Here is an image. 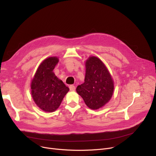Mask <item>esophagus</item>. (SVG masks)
<instances>
[{
  "label": "esophagus",
  "instance_id": "esophagus-1",
  "mask_svg": "<svg viewBox=\"0 0 156 156\" xmlns=\"http://www.w3.org/2000/svg\"><path fill=\"white\" fill-rule=\"evenodd\" d=\"M69 90H70L71 91H75V87L74 86V85H69Z\"/></svg>",
  "mask_w": 156,
  "mask_h": 156
}]
</instances>
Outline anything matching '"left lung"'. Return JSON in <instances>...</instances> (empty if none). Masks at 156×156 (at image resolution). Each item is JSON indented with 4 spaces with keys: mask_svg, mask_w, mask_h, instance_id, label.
Here are the masks:
<instances>
[{
    "mask_svg": "<svg viewBox=\"0 0 156 156\" xmlns=\"http://www.w3.org/2000/svg\"><path fill=\"white\" fill-rule=\"evenodd\" d=\"M85 82L76 88V92L91 109H98L107 104L114 91V81L105 64L98 57L86 61Z\"/></svg>",
    "mask_w": 156,
    "mask_h": 156,
    "instance_id": "8db88e82",
    "label": "left lung"
}]
</instances>
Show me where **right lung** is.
Listing matches in <instances>:
<instances>
[{
	"instance_id": "1",
	"label": "right lung",
	"mask_w": 156,
	"mask_h": 156,
	"mask_svg": "<svg viewBox=\"0 0 156 156\" xmlns=\"http://www.w3.org/2000/svg\"><path fill=\"white\" fill-rule=\"evenodd\" d=\"M59 62L57 57L45 59L38 68L31 84V95L38 107L45 112H54L69 89L53 72Z\"/></svg>"
}]
</instances>
